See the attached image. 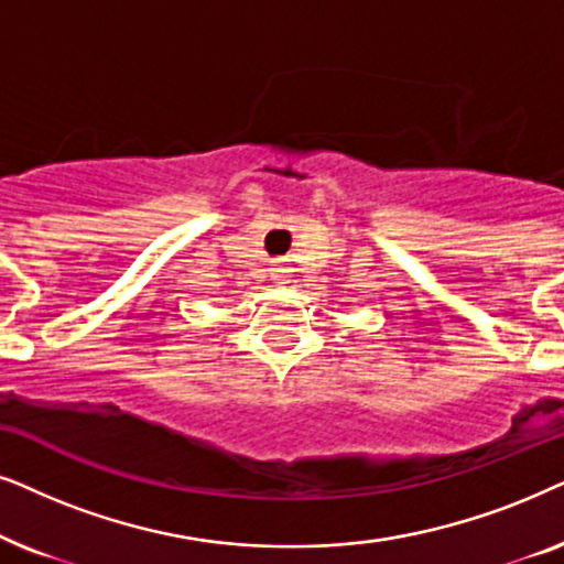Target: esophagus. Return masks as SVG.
<instances>
[{"label":"esophagus","mask_w":564,"mask_h":564,"mask_svg":"<svg viewBox=\"0 0 564 564\" xmlns=\"http://www.w3.org/2000/svg\"><path fill=\"white\" fill-rule=\"evenodd\" d=\"M273 278L278 283H283L286 281V273H283V268H273Z\"/></svg>","instance_id":"1"}]
</instances>
